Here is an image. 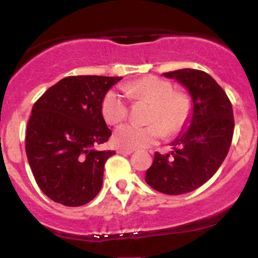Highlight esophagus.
<instances>
[{"label": "esophagus", "mask_w": 258, "mask_h": 258, "mask_svg": "<svg viewBox=\"0 0 258 258\" xmlns=\"http://www.w3.org/2000/svg\"><path fill=\"white\" fill-rule=\"evenodd\" d=\"M117 152L122 153V155H131L132 152H135V150H131V148H118Z\"/></svg>", "instance_id": "34e87169"}]
</instances>
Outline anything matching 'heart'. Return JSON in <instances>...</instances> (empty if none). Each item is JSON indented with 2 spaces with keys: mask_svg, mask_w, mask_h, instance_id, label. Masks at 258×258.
<instances>
[{
  "mask_svg": "<svg viewBox=\"0 0 258 258\" xmlns=\"http://www.w3.org/2000/svg\"><path fill=\"white\" fill-rule=\"evenodd\" d=\"M124 91L136 100L152 103L147 126L127 123L118 127L113 135V142L122 148H145L155 144L165 135H175L181 131L189 119L192 105L188 96L175 92L168 81L155 76L130 82ZM103 118L110 124H117L127 117L128 107L123 96L110 90L102 100Z\"/></svg>",
  "mask_w": 258,
  "mask_h": 258,
  "instance_id": "heart-1",
  "label": "heart"
}]
</instances>
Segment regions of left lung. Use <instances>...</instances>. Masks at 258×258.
<instances>
[{
	"label": "left lung",
	"instance_id": "left-lung-1",
	"mask_svg": "<svg viewBox=\"0 0 258 258\" xmlns=\"http://www.w3.org/2000/svg\"><path fill=\"white\" fill-rule=\"evenodd\" d=\"M163 76L186 88L192 111L171 153H155L145 181L162 194L182 195L206 183L225 161L235 128L233 111L225 91L206 72L182 69Z\"/></svg>",
	"mask_w": 258,
	"mask_h": 258
}]
</instances>
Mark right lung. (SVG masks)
I'll return each instance as SVG.
<instances>
[{
  "mask_svg": "<svg viewBox=\"0 0 258 258\" xmlns=\"http://www.w3.org/2000/svg\"><path fill=\"white\" fill-rule=\"evenodd\" d=\"M122 77L70 76L49 87L33 105L26 132V155L41 191L57 204L77 207L92 201L103 166L114 151L97 146L112 135L102 100Z\"/></svg>",
  "mask_w": 258,
  "mask_h": 258,
  "instance_id": "1",
  "label": "right lung"
}]
</instances>
